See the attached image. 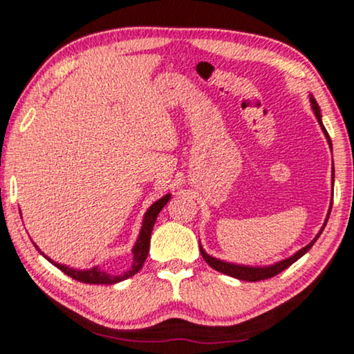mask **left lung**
I'll return each instance as SVG.
<instances>
[{
	"label": "left lung",
	"mask_w": 354,
	"mask_h": 354,
	"mask_svg": "<svg viewBox=\"0 0 354 354\" xmlns=\"http://www.w3.org/2000/svg\"><path fill=\"white\" fill-rule=\"evenodd\" d=\"M310 104H312V110H314L315 117H317V120L320 123V128H322L325 138H327L330 148H332V141H330V136L327 130H325L324 123H322V115H320V109H319V104L315 102V99L310 95ZM333 172V171H332ZM333 178V177H332ZM333 192V190H332ZM332 198H333V194H332ZM333 203V200H332ZM332 203H330V208H328V214H327V219H325L322 229H320V232L317 236L314 237V241L310 242V244H307L306 247H302L301 250H297L295 255H291L289 259H284L281 261H278V263H273V265H268V267H247V265H236V263H229V261H224V260H219V259H214V257H211L206 254L203 250V247L200 245V252H201V257H203L206 263L209 265L211 268H214L216 272H221L224 274H229V277L232 278H237V279H242V281H260V279H268L272 277H277L278 273H281L283 270H286L288 267H291L292 263H295L296 260H299L302 255L307 254V252L310 250V247L315 244V241H317L320 234H322L325 224L328 221V216H330V209H332Z\"/></svg>",
	"instance_id": "left-lung-1"
}]
</instances>
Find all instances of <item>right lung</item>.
<instances>
[{
  "label": "right lung",
  "instance_id": "obj_1",
  "mask_svg": "<svg viewBox=\"0 0 354 354\" xmlns=\"http://www.w3.org/2000/svg\"><path fill=\"white\" fill-rule=\"evenodd\" d=\"M171 200V194H167L166 196H162V198L156 201L148 208V211L145 213V218H143V226H141V231H140V236H138V241L135 247H133V263L131 267L127 270L125 273H120V274H110L107 272H102L99 267H94V268H89V270H75V268H70L66 267V265H62V263H57V261H52L48 259L47 255H44L45 259L48 261H52L55 267L62 270L63 273L68 274V277H71L73 279H76V281H81V283H87V284H115V283H120L123 279L133 277V274L138 273L143 267L146 257H148V252H149V242H151V232H153V227H154V223L156 219H158V214L160 213V209L164 208V206L167 205V201ZM37 247V245H35Z\"/></svg>",
  "mask_w": 354,
  "mask_h": 354
}]
</instances>
